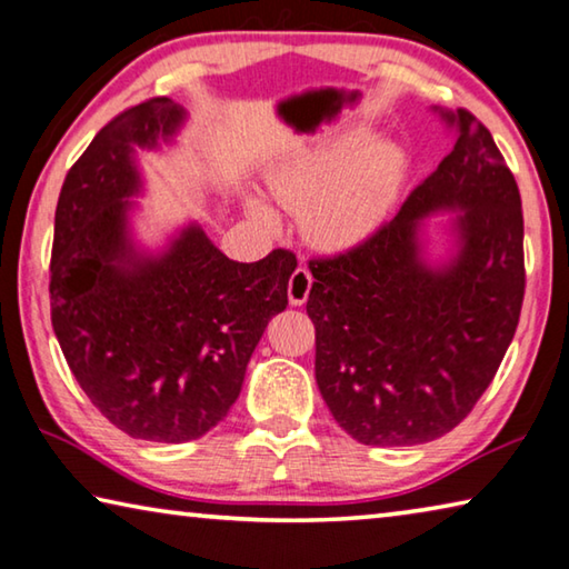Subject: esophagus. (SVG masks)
<instances>
[{
	"mask_svg": "<svg viewBox=\"0 0 569 569\" xmlns=\"http://www.w3.org/2000/svg\"><path fill=\"white\" fill-rule=\"evenodd\" d=\"M312 290V274L307 272L305 267H297L292 277H290V284H287V297H290V305H305L307 297H310Z\"/></svg>",
	"mask_w": 569,
	"mask_h": 569,
	"instance_id": "34e87169",
	"label": "esophagus"
}]
</instances>
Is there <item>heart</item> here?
<instances>
[{"mask_svg": "<svg viewBox=\"0 0 569 569\" xmlns=\"http://www.w3.org/2000/svg\"><path fill=\"white\" fill-rule=\"evenodd\" d=\"M411 173L406 148L372 138L366 126H350L318 146L277 161L267 189L279 207L300 213L305 241L340 254L358 249L383 229ZM249 219L267 231L279 227L262 199H247Z\"/></svg>", "mask_w": 569, "mask_h": 569, "instance_id": "b5f03b06", "label": "heart"}]
</instances>
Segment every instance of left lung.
Here are the masks:
<instances>
[{
  "label": "left lung",
  "mask_w": 569,
  "mask_h": 569,
  "mask_svg": "<svg viewBox=\"0 0 569 569\" xmlns=\"http://www.w3.org/2000/svg\"><path fill=\"white\" fill-rule=\"evenodd\" d=\"M433 113L456 130L439 169L366 244L310 262L315 378L366 446H416L459 426L497 376L525 300L515 176L469 110ZM436 212L450 213L441 256L427 234Z\"/></svg>",
  "instance_id": "1"
}]
</instances>
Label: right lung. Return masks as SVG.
<instances>
[{"mask_svg":"<svg viewBox=\"0 0 569 569\" xmlns=\"http://www.w3.org/2000/svg\"><path fill=\"white\" fill-rule=\"evenodd\" d=\"M183 106L153 98L92 138L64 176L50 262L52 328L92 406L133 439L183 443L223 421L297 267L274 249L234 262L199 221L163 247L133 237L136 151L173 146Z\"/></svg>","mask_w":569,"mask_h":569,"instance_id":"obj_1","label":"right lung"}]
</instances>
